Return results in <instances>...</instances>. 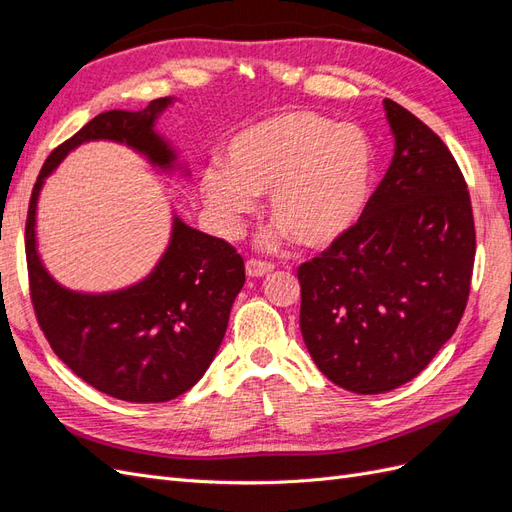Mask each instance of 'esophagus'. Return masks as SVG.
<instances>
[{"mask_svg":"<svg viewBox=\"0 0 512 512\" xmlns=\"http://www.w3.org/2000/svg\"><path fill=\"white\" fill-rule=\"evenodd\" d=\"M245 271L250 277H262L273 271V265L267 260H258V258H250L245 262Z\"/></svg>","mask_w":512,"mask_h":512,"instance_id":"34e87169","label":"esophagus"}]
</instances>
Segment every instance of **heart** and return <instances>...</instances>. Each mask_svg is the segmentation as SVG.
Here are the masks:
<instances>
[{"label":"heart","instance_id":"obj_1","mask_svg":"<svg viewBox=\"0 0 512 512\" xmlns=\"http://www.w3.org/2000/svg\"><path fill=\"white\" fill-rule=\"evenodd\" d=\"M371 173V147L359 128L335 126L312 111H286L232 136L226 168H205L200 190L226 237H237L256 196L269 194L267 213L275 224L260 243L277 247L290 237L307 250H322L359 222Z\"/></svg>","mask_w":512,"mask_h":512}]
</instances>
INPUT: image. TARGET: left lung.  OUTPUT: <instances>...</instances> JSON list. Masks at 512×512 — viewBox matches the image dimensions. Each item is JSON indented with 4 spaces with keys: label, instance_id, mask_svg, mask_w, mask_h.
<instances>
[{
    "label": "left lung",
    "instance_id": "left-lung-1",
    "mask_svg": "<svg viewBox=\"0 0 512 512\" xmlns=\"http://www.w3.org/2000/svg\"><path fill=\"white\" fill-rule=\"evenodd\" d=\"M395 156L346 235L297 269L301 333L337 386L378 395L410 382L466 312L476 230L453 153L384 100Z\"/></svg>",
    "mask_w": 512,
    "mask_h": 512
}]
</instances>
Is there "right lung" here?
<instances>
[{"label":"right lung","instance_id":"obj_1","mask_svg":"<svg viewBox=\"0 0 512 512\" xmlns=\"http://www.w3.org/2000/svg\"><path fill=\"white\" fill-rule=\"evenodd\" d=\"M170 98L145 111L100 113L46 158L29 198L25 256L36 320L53 352L94 389L136 404L175 399L203 378L218 352L230 307L245 284L241 254L175 218L158 267L132 288L83 294L59 286L36 252V203L44 177L85 141L126 143L170 168L175 153L153 132Z\"/></svg>","mask_w":512,"mask_h":512}]
</instances>
